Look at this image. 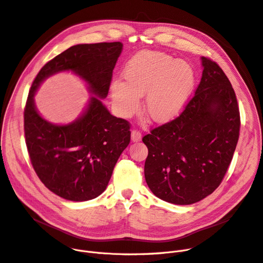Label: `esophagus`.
<instances>
[{
    "mask_svg": "<svg viewBox=\"0 0 263 263\" xmlns=\"http://www.w3.org/2000/svg\"><path fill=\"white\" fill-rule=\"evenodd\" d=\"M142 139V134H141V132L139 131H137V130H132V132H131V141L132 142H139Z\"/></svg>",
    "mask_w": 263,
    "mask_h": 263,
    "instance_id": "obj_1",
    "label": "esophagus"
}]
</instances>
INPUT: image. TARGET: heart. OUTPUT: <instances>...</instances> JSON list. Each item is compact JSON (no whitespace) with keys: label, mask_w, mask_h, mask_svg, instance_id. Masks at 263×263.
I'll return each instance as SVG.
<instances>
[{"label":"heart","mask_w":263,"mask_h":263,"mask_svg":"<svg viewBox=\"0 0 263 263\" xmlns=\"http://www.w3.org/2000/svg\"><path fill=\"white\" fill-rule=\"evenodd\" d=\"M126 80L111 83V97L117 113L130 117L146 96L145 112L154 121L176 118L185 108L196 83L192 66L161 51H142L124 68Z\"/></svg>","instance_id":"heart-1"}]
</instances>
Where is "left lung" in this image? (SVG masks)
Segmentation results:
<instances>
[{"mask_svg": "<svg viewBox=\"0 0 263 263\" xmlns=\"http://www.w3.org/2000/svg\"><path fill=\"white\" fill-rule=\"evenodd\" d=\"M203 73L185 110L143 137L148 148L145 179L166 202L189 205L219 187L239 139L240 113L222 68L202 57Z\"/></svg>", "mask_w": 263, "mask_h": 263, "instance_id": "obj_1", "label": "left lung"}]
</instances>
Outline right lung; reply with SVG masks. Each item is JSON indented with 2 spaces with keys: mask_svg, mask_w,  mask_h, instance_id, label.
I'll return each mask as SVG.
<instances>
[{
  "mask_svg": "<svg viewBox=\"0 0 263 263\" xmlns=\"http://www.w3.org/2000/svg\"><path fill=\"white\" fill-rule=\"evenodd\" d=\"M122 50L120 42L77 44L48 61L34 78L24 109V133L31 165L55 195L82 202L106 190L115 164L130 143V124L113 116L102 101ZM71 70L88 84L92 97L84 114L67 125L45 121L33 96L47 77Z\"/></svg>",
  "mask_w": 263,
  "mask_h": 263,
  "instance_id": "1",
  "label": "right lung"
}]
</instances>
